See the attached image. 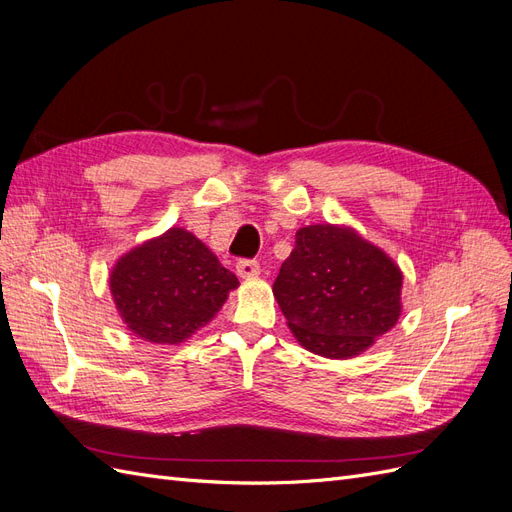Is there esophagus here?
Returning <instances> with one entry per match:
<instances>
[{
    "label": "esophagus",
    "instance_id": "esophagus-1",
    "mask_svg": "<svg viewBox=\"0 0 512 512\" xmlns=\"http://www.w3.org/2000/svg\"><path fill=\"white\" fill-rule=\"evenodd\" d=\"M259 270H261L259 268V261H255V259H240L238 264H235V272H238L242 279L257 277Z\"/></svg>",
    "mask_w": 512,
    "mask_h": 512
}]
</instances>
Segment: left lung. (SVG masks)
Segmentation results:
<instances>
[{
	"label": "left lung",
	"instance_id": "1",
	"mask_svg": "<svg viewBox=\"0 0 512 512\" xmlns=\"http://www.w3.org/2000/svg\"><path fill=\"white\" fill-rule=\"evenodd\" d=\"M272 292L300 346L350 359L396 326L402 272L350 227L309 225L296 231Z\"/></svg>",
	"mask_w": 512,
	"mask_h": 512
}]
</instances>
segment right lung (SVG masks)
Segmentation results:
<instances>
[{"label": "right lung", "mask_w": 512, "mask_h": 512, "mask_svg": "<svg viewBox=\"0 0 512 512\" xmlns=\"http://www.w3.org/2000/svg\"><path fill=\"white\" fill-rule=\"evenodd\" d=\"M238 285V277L181 227L131 248L110 272V292L123 322L151 344L186 342Z\"/></svg>", "instance_id": "right-lung-1"}]
</instances>
